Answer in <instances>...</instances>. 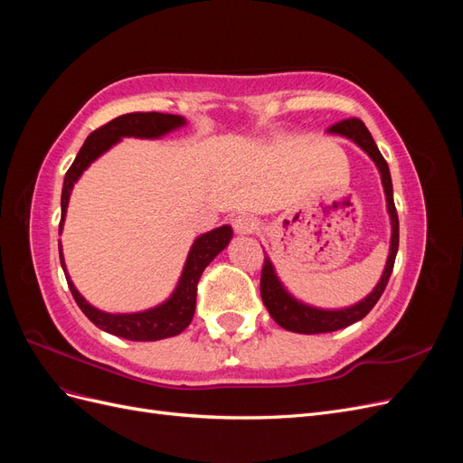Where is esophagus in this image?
Here are the masks:
<instances>
[{
  "label": "esophagus",
  "mask_w": 463,
  "mask_h": 463,
  "mask_svg": "<svg viewBox=\"0 0 463 463\" xmlns=\"http://www.w3.org/2000/svg\"><path fill=\"white\" fill-rule=\"evenodd\" d=\"M257 228H259V222H257V218H253V216L240 214V216L233 218V230H235V233L249 235V233L257 232Z\"/></svg>",
  "instance_id": "34e87169"
}]
</instances>
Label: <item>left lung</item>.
<instances>
[{
  "instance_id": "1",
  "label": "left lung",
  "mask_w": 463,
  "mask_h": 463,
  "mask_svg": "<svg viewBox=\"0 0 463 463\" xmlns=\"http://www.w3.org/2000/svg\"><path fill=\"white\" fill-rule=\"evenodd\" d=\"M326 133L335 135V137H344V138H347V141L355 143L374 162L378 174H381L384 197H386V210H388L390 228H392L390 253H388V259L384 264L383 276H381V279H378V284L373 288L369 296L363 298L361 301H357L354 305L342 307V309H322V307H313L309 303L299 301L296 296H291L288 288L282 284V279H279V276L276 274V269H274L270 257H264V266H262V274H260L262 303L279 326L289 330V332H298V334L334 332V330H340V328L354 325V322L365 317L383 296V291L390 279L392 269H394L398 243H400V223H398V213L394 206V189H392L390 170H388L386 160L383 158L381 150H378L376 143L373 141L369 129L365 128V123H363L361 119H345V121L332 125Z\"/></svg>"
}]
</instances>
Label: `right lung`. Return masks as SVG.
I'll return each mask as SVG.
<instances>
[{
	"mask_svg": "<svg viewBox=\"0 0 463 463\" xmlns=\"http://www.w3.org/2000/svg\"><path fill=\"white\" fill-rule=\"evenodd\" d=\"M184 125H187V121L181 116L158 114V111H148V114L137 111V114H125L111 119L109 123L104 125V128L92 131L85 141V145L80 146L75 162L71 164V167H69L63 179L60 233L65 223V214H67L71 191L79 181V177L85 174V170L94 160L100 158L104 152H108L111 146H116L125 137L162 138L167 133L181 129ZM232 237H233V230L232 226H228V223L226 226H220L206 233H201L189 249L184 270H181L177 286L170 293V298L156 307H150V309L137 311V313H106V311L96 309L94 305H90L85 298L80 296L79 289L73 284L71 276H69L65 259H63V250H61V241H60V260L67 278L69 289H71L77 305L98 328L108 334L119 335V338H125V340L154 342V340L172 338V335L181 334L191 325L194 307H197L199 279L206 266L228 247Z\"/></svg>",
	"mask_w": 463,
	"mask_h": 463,
	"instance_id": "right-lung-1",
	"label": "right lung"
}]
</instances>
